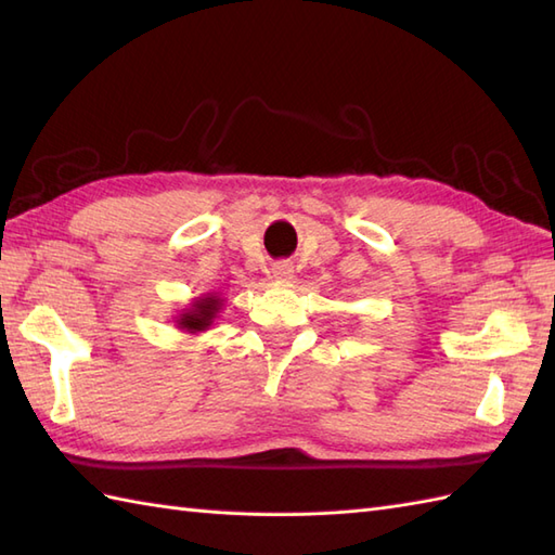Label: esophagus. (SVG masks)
I'll return each instance as SVG.
<instances>
[{
	"instance_id": "34e87169",
	"label": "esophagus",
	"mask_w": 555,
	"mask_h": 555,
	"mask_svg": "<svg viewBox=\"0 0 555 555\" xmlns=\"http://www.w3.org/2000/svg\"><path fill=\"white\" fill-rule=\"evenodd\" d=\"M271 274H274V279H279V281H286L293 276V264L288 262V259H281V262L271 264Z\"/></svg>"
}]
</instances>
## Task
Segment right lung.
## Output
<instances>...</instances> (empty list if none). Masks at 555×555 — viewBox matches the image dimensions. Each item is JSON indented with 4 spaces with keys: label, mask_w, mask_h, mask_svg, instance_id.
<instances>
[{
    "label": "right lung",
    "mask_w": 555,
    "mask_h": 555,
    "mask_svg": "<svg viewBox=\"0 0 555 555\" xmlns=\"http://www.w3.org/2000/svg\"><path fill=\"white\" fill-rule=\"evenodd\" d=\"M219 310H221V298L207 296V298L195 300L191 305V310H185L176 322H179V328H183V332L197 334V332H205V328H209L211 320H215Z\"/></svg>",
    "instance_id": "add662e5"
}]
</instances>
